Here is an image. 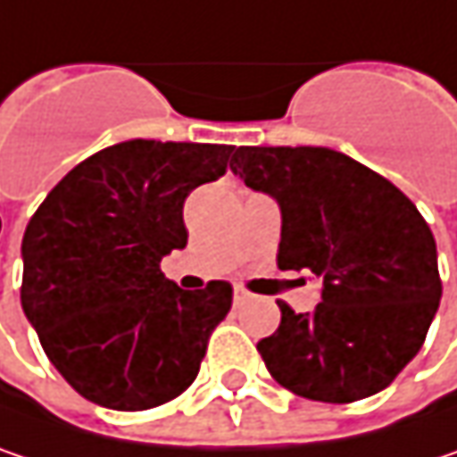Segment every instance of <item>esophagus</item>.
<instances>
[{
    "mask_svg": "<svg viewBox=\"0 0 457 457\" xmlns=\"http://www.w3.org/2000/svg\"><path fill=\"white\" fill-rule=\"evenodd\" d=\"M246 302H249V291H245V288H234V304L242 307Z\"/></svg>",
    "mask_w": 457,
    "mask_h": 457,
    "instance_id": "1",
    "label": "esophagus"
}]
</instances>
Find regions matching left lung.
<instances>
[{"label":"left lung","mask_w":457,"mask_h":457,"mask_svg":"<svg viewBox=\"0 0 457 457\" xmlns=\"http://www.w3.org/2000/svg\"><path fill=\"white\" fill-rule=\"evenodd\" d=\"M231 171L280 205L278 268L322 280L314 312L278 302L280 325L257 343L268 372L322 403L385 390L440 307L437 245L421 212L395 184L330 147H237Z\"/></svg>","instance_id":"1"}]
</instances>
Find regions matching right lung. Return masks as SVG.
Wrapping results in <instances>:
<instances>
[{"label":"right lung","instance_id":"obj_1","mask_svg":"<svg viewBox=\"0 0 457 457\" xmlns=\"http://www.w3.org/2000/svg\"><path fill=\"white\" fill-rule=\"evenodd\" d=\"M234 145L129 140L59 181L22 237L20 302L49 361L85 401L145 411L181 395L231 310V286L181 291L161 257L187 245L184 200Z\"/></svg>","mask_w":457,"mask_h":457}]
</instances>
